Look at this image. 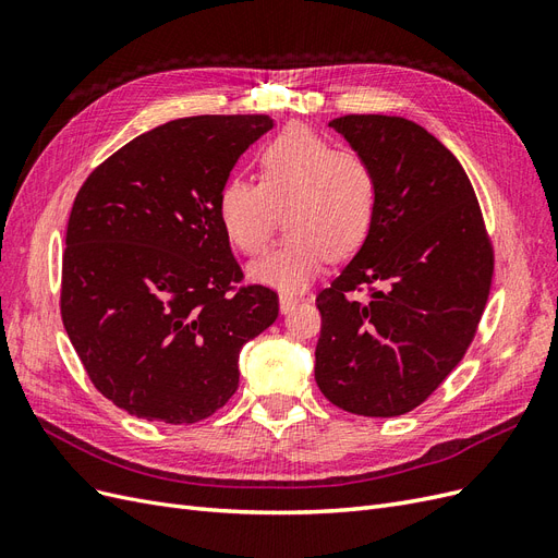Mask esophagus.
Instances as JSON below:
<instances>
[{
  "instance_id": "34e87169",
  "label": "esophagus",
  "mask_w": 558,
  "mask_h": 558,
  "mask_svg": "<svg viewBox=\"0 0 558 558\" xmlns=\"http://www.w3.org/2000/svg\"><path fill=\"white\" fill-rule=\"evenodd\" d=\"M300 302V298L298 295H291V293H281L279 295V310H281V314H289L295 305Z\"/></svg>"
}]
</instances>
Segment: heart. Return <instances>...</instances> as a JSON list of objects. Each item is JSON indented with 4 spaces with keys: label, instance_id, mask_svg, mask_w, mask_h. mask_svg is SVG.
<instances>
[{
    "label": "heart",
    "instance_id": "heart-1",
    "mask_svg": "<svg viewBox=\"0 0 558 558\" xmlns=\"http://www.w3.org/2000/svg\"><path fill=\"white\" fill-rule=\"evenodd\" d=\"M260 183L228 177L216 195V218L228 242L260 253L286 209L289 240L248 265V277L279 291H300L330 258L356 253L375 223L377 174L353 148L291 123L258 154Z\"/></svg>",
    "mask_w": 558,
    "mask_h": 558
}]
</instances>
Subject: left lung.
I'll list each match as a JSON object with an SVG mask.
<instances>
[{"label":"left lung","mask_w":558,"mask_h":558,"mask_svg":"<svg viewBox=\"0 0 558 558\" xmlns=\"http://www.w3.org/2000/svg\"><path fill=\"white\" fill-rule=\"evenodd\" d=\"M377 174L373 230L330 289L316 295V384L337 408L400 416L459 365L494 277L480 202L451 150L400 116L328 123ZM367 284L365 303L350 298Z\"/></svg>","instance_id":"left-lung-1"}]
</instances>
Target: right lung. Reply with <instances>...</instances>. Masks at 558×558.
Wrapping results in <instances>:
<instances>
[{
    "label": "right lung",
    "instance_id": "1",
    "mask_svg": "<svg viewBox=\"0 0 558 558\" xmlns=\"http://www.w3.org/2000/svg\"><path fill=\"white\" fill-rule=\"evenodd\" d=\"M269 116H193L140 134L81 185L60 312L95 388L128 414L195 424L238 391L240 351L279 316L244 286L216 195Z\"/></svg>",
    "mask_w": 558,
    "mask_h": 558
}]
</instances>
